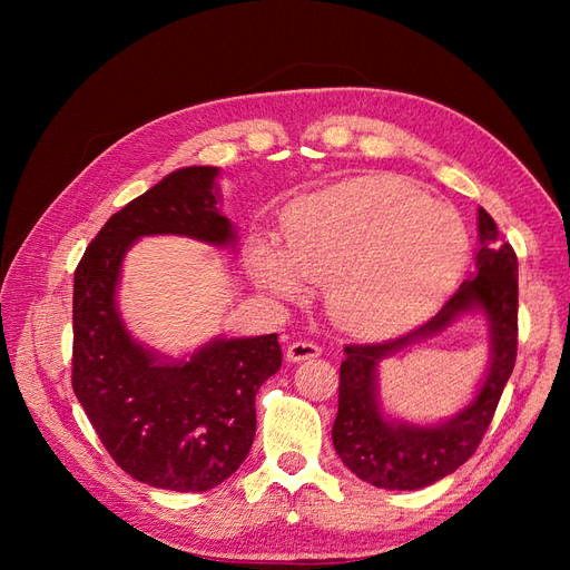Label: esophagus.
<instances>
[{"instance_id": "obj_1", "label": "esophagus", "mask_w": 570, "mask_h": 570, "mask_svg": "<svg viewBox=\"0 0 570 570\" xmlns=\"http://www.w3.org/2000/svg\"><path fill=\"white\" fill-rule=\"evenodd\" d=\"M285 354H287V361H306V358L321 356V347L314 342H308V340H297V342L289 344Z\"/></svg>"}]
</instances>
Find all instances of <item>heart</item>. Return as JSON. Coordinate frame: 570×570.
<instances>
[{
  "label": "heart",
  "instance_id": "obj_1",
  "mask_svg": "<svg viewBox=\"0 0 570 570\" xmlns=\"http://www.w3.org/2000/svg\"><path fill=\"white\" fill-rule=\"evenodd\" d=\"M469 258V233L444 202L406 178L377 174L299 199L285 214V252L256 239L252 271L283 299L302 281L327 287L337 323L385 335L450 295Z\"/></svg>",
  "mask_w": 570,
  "mask_h": 570
}]
</instances>
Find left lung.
Returning <instances> with one entry per match:
<instances>
[{
	"label": "left lung",
	"instance_id": "obj_1",
	"mask_svg": "<svg viewBox=\"0 0 570 570\" xmlns=\"http://www.w3.org/2000/svg\"><path fill=\"white\" fill-rule=\"evenodd\" d=\"M480 252L475 275L463 281L440 312L413 331L368 344H347L340 366V404L333 444L342 463L383 490H421L454 473L485 438L519 350V258L499 237L497 223L478 212ZM480 307L491 321L493 364L476 400L442 426L385 422L374 396V366L406 343L432 336L456 315Z\"/></svg>",
	"mask_w": 570,
	"mask_h": 570
}]
</instances>
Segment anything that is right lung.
<instances>
[{"label":"right lung","instance_id":"right-lung-1","mask_svg":"<svg viewBox=\"0 0 570 570\" xmlns=\"http://www.w3.org/2000/svg\"><path fill=\"white\" fill-rule=\"evenodd\" d=\"M214 166H189L114 214L73 275V371L78 402L130 478L151 488L206 492L252 450L254 396L281 368L278 335L214 340L187 361H161L132 342L116 312L124 254L142 235H187L230 245L216 209Z\"/></svg>","mask_w":570,"mask_h":570}]
</instances>
